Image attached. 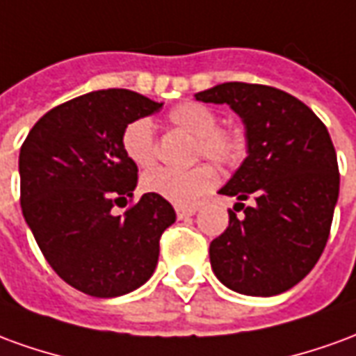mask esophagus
Here are the masks:
<instances>
[{"label": "esophagus", "instance_id": "esophagus-1", "mask_svg": "<svg viewBox=\"0 0 356 356\" xmlns=\"http://www.w3.org/2000/svg\"><path fill=\"white\" fill-rule=\"evenodd\" d=\"M175 213H177V219H185V217H191L196 213V208H185V206H175Z\"/></svg>", "mask_w": 356, "mask_h": 356}]
</instances>
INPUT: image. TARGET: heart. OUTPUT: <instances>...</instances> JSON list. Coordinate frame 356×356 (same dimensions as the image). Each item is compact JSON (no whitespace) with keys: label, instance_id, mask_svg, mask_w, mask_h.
Wrapping results in <instances>:
<instances>
[{"label":"heart","instance_id":"1","mask_svg":"<svg viewBox=\"0 0 356 356\" xmlns=\"http://www.w3.org/2000/svg\"><path fill=\"white\" fill-rule=\"evenodd\" d=\"M168 122L194 137V158L206 156L221 168H234L246 156L248 140L242 127L234 124H217L219 116L208 104L183 102L168 112ZM125 156L139 168L154 163L156 143L152 125L147 118L133 120L122 131ZM217 185V171L211 163H198L191 170L175 171L154 168L140 179V186L165 200L188 206Z\"/></svg>","mask_w":356,"mask_h":356}]
</instances>
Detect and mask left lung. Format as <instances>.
Returning a JSON list of instances; mask_svg holds the SVG:
<instances>
[{"label":"left lung","instance_id":"obj_1","mask_svg":"<svg viewBox=\"0 0 356 356\" xmlns=\"http://www.w3.org/2000/svg\"><path fill=\"white\" fill-rule=\"evenodd\" d=\"M194 97L227 102L248 140L246 160L219 191L236 196L244 216L229 209V227L209 244L211 268L244 296L290 290L311 273L330 236L339 170L328 129L307 104L268 86L229 81Z\"/></svg>","mask_w":356,"mask_h":356}]
</instances>
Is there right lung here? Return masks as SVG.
<instances>
[{
  "label": "right lung",
  "mask_w": 356,
  "mask_h": 356,
  "mask_svg": "<svg viewBox=\"0 0 356 356\" xmlns=\"http://www.w3.org/2000/svg\"><path fill=\"white\" fill-rule=\"evenodd\" d=\"M162 102L129 89H101L51 108L20 147V206L43 257L66 284L93 298H118L152 276L162 232L175 209L162 196L133 198L137 165L122 131Z\"/></svg>",
  "instance_id": "right-lung-1"
}]
</instances>
